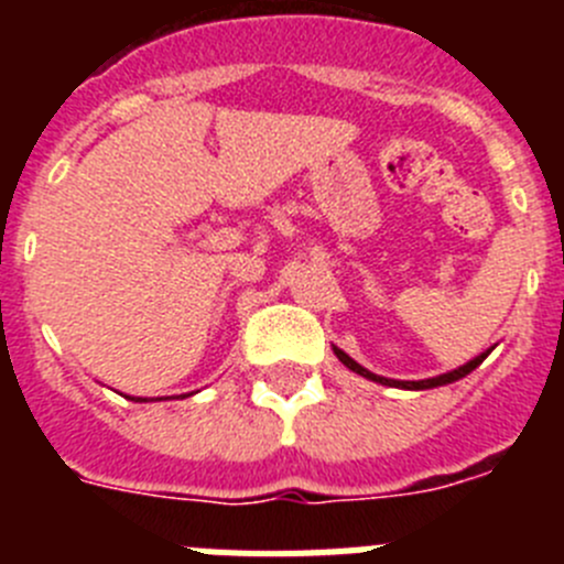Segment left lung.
I'll return each instance as SVG.
<instances>
[{"instance_id":"left-lung-1","label":"left lung","mask_w":564,"mask_h":564,"mask_svg":"<svg viewBox=\"0 0 564 564\" xmlns=\"http://www.w3.org/2000/svg\"><path fill=\"white\" fill-rule=\"evenodd\" d=\"M333 352H336V358L344 364V367H347V370L358 372V376H364V378H370V381H376V383H383V387H401V390H432V387H443V383L460 381V378H466L468 372L477 370V367H480V364L486 361V356H488V350L480 352V356L471 358V361L463 364V367H457V370L443 372V376H435V378H426V381H395V378L376 376V372H370V370H367V367H361V364H358V361H352V358L347 356V352H344V350H338V347H333Z\"/></svg>"}]
</instances>
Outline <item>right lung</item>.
Listing matches in <instances>:
<instances>
[{
    "mask_svg": "<svg viewBox=\"0 0 564 564\" xmlns=\"http://www.w3.org/2000/svg\"><path fill=\"white\" fill-rule=\"evenodd\" d=\"M129 398V395H127ZM132 401H147V398H132Z\"/></svg>",
    "mask_w": 564,
    "mask_h": 564,
    "instance_id": "add662e5",
    "label": "right lung"
}]
</instances>
